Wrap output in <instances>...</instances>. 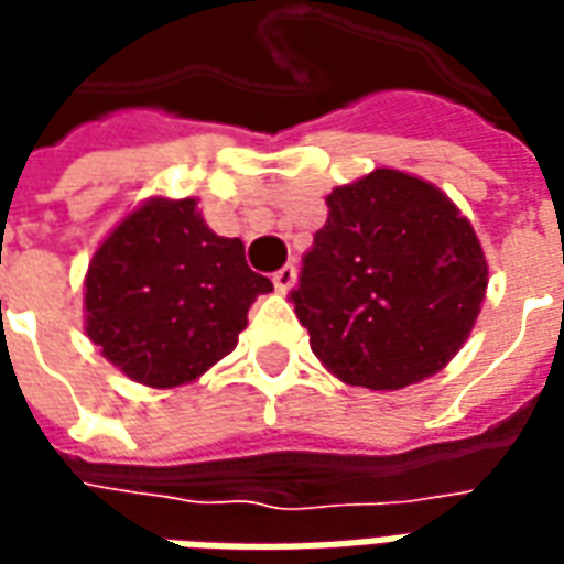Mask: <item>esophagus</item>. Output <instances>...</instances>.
<instances>
[{"label": "esophagus", "mask_w": 564, "mask_h": 564, "mask_svg": "<svg viewBox=\"0 0 564 564\" xmlns=\"http://www.w3.org/2000/svg\"><path fill=\"white\" fill-rule=\"evenodd\" d=\"M271 281H274V290H278V293H286V290H290V286L295 283V265H293V262H286L283 269L274 271V274H271Z\"/></svg>", "instance_id": "1"}]
</instances>
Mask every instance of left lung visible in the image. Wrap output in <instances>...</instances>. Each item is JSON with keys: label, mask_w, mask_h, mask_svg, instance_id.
I'll return each mask as SVG.
<instances>
[{"label": "left lung", "mask_w": 564, "mask_h": 564, "mask_svg": "<svg viewBox=\"0 0 564 564\" xmlns=\"http://www.w3.org/2000/svg\"><path fill=\"white\" fill-rule=\"evenodd\" d=\"M290 293L319 362L350 387L402 390L456 356L486 295L471 223L420 177L378 169L326 198Z\"/></svg>", "instance_id": "8db88e82"}]
</instances>
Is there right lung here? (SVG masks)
I'll return each instance as SVG.
<instances>
[{"label":"right lung","mask_w":564,"mask_h":564,"mask_svg":"<svg viewBox=\"0 0 564 564\" xmlns=\"http://www.w3.org/2000/svg\"><path fill=\"white\" fill-rule=\"evenodd\" d=\"M87 335L139 383L165 390L232 354L269 278L238 238L210 232L196 198H150L108 235L87 271Z\"/></svg>","instance_id":"add662e5"}]
</instances>
